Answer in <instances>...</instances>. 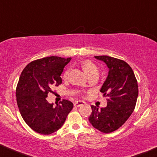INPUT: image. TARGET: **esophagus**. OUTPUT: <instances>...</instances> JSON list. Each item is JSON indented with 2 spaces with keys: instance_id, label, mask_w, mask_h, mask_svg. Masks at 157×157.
Returning a JSON list of instances; mask_svg holds the SVG:
<instances>
[{
  "instance_id": "obj_1",
  "label": "esophagus",
  "mask_w": 157,
  "mask_h": 157,
  "mask_svg": "<svg viewBox=\"0 0 157 157\" xmlns=\"http://www.w3.org/2000/svg\"><path fill=\"white\" fill-rule=\"evenodd\" d=\"M85 102L83 101H76L74 103V106L75 107H80V106H82L83 105H84Z\"/></svg>"
}]
</instances>
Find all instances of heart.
<instances>
[{"label":"heart","mask_w":157,"mask_h":157,"mask_svg":"<svg viewBox=\"0 0 157 157\" xmlns=\"http://www.w3.org/2000/svg\"><path fill=\"white\" fill-rule=\"evenodd\" d=\"M82 67L85 71V73L87 74L89 76H91L92 75L98 74V67H97L95 64H94L90 60H85L82 64ZM68 75V70H66L63 75L64 78H66Z\"/></svg>","instance_id":"obj_1"}]
</instances>
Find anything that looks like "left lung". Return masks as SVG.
Here are the masks:
<instances>
[{"label":"left lung","instance_id":"left-lung-1","mask_svg":"<svg viewBox=\"0 0 157 157\" xmlns=\"http://www.w3.org/2000/svg\"><path fill=\"white\" fill-rule=\"evenodd\" d=\"M109 69L100 92L107 98V106L99 108L91 105L90 122L103 133L117 130L134 111L138 96V82L132 67L122 59L109 56H95Z\"/></svg>","mask_w":157,"mask_h":157}]
</instances>
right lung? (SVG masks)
<instances>
[{
	"label": "right lung",
	"mask_w": 157,
	"mask_h": 157,
	"mask_svg": "<svg viewBox=\"0 0 157 157\" xmlns=\"http://www.w3.org/2000/svg\"><path fill=\"white\" fill-rule=\"evenodd\" d=\"M71 57H44L25 67L16 89L17 102L25 123L35 132L50 135L63 125L73 104L63 100L54 106L46 100L52 87L62 84L60 75Z\"/></svg>",
	"instance_id": "obj_1"
}]
</instances>
